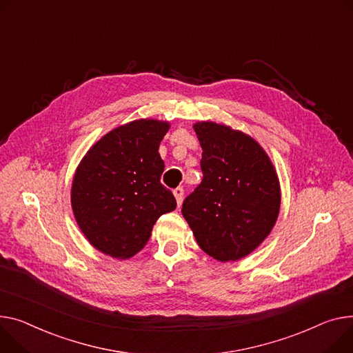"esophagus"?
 I'll return each instance as SVG.
<instances>
[{
	"label": "esophagus",
	"instance_id": "esophagus-1",
	"mask_svg": "<svg viewBox=\"0 0 353 353\" xmlns=\"http://www.w3.org/2000/svg\"><path fill=\"white\" fill-rule=\"evenodd\" d=\"M173 194H174V197H176L177 205L180 207V205H181V203H183V197H184V190H183V187H177V189H174V190H173Z\"/></svg>",
	"mask_w": 353,
	"mask_h": 353
}]
</instances>
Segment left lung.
<instances>
[{
  "mask_svg": "<svg viewBox=\"0 0 353 353\" xmlns=\"http://www.w3.org/2000/svg\"><path fill=\"white\" fill-rule=\"evenodd\" d=\"M203 180L181 213L200 248L214 260L239 261L274 228L281 205L278 174L251 136L216 122H197Z\"/></svg>",
  "mask_w": 353,
  "mask_h": 353,
  "instance_id": "obj_1",
  "label": "left lung"
}]
</instances>
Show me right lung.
Listing matches in <instances>:
<instances>
[{
    "label": "right lung",
    "mask_w": 353,
    "mask_h": 353,
    "mask_svg": "<svg viewBox=\"0 0 353 353\" xmlns=\"http://www.w3.org/2000/svg\"><path fill=\"white\" fill-rule=\"evenodd\" d=\"M169 122L137 119L93 145L77 168L70 204L86 240L98 251L126 260L142 250L154 223L177 205L160 183L159 146Z\"/></svg>",
    "instance_id": "obj_1"
}]
</instances>
